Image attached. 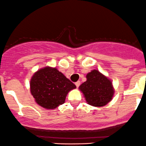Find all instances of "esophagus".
<instances>
[{
  "label": "esophagus",
  "mask_w": 146,
  "mask_h": 146,
  "mask_svg": "<svg viewBox=\"0 0 146 146\" xmlns=\"http://www.w3.org/2000/svg\"><path fill=\"white\" fill-rule=\"evenodd\" d=\"M80 84H81V81H76V83H75V85H76V88H78V87H79V86H80Z\"/></svg>",
  "instance_id": "esophagus-1"
}]
</instances>
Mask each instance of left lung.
Instances as JSON below:
<instances>
[{"label":"left lung","mask_w":146,"mask_h":146,"mask_svg":"<svg viewBox=\"0 0 146 146\" xmlns=\"http://www.w3.org/2000/svg\"><path fill=\"white\" fill-rule=\"evenodd\" d=\"M87 81L79 86L88 104L102 107L111 101L114 95L112 83L98 70H94L86 76Z\"/></svg>","instance_id":"obj_1"}]
</instances>
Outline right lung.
<instances>
[{
    "label": "right lung",
    "instance_id": "add662e5",
    "mask_svg": "<svg viewBox=\"0 0 146 146\" xmlns=\"http://www.w3.org/2000/svg\"><path fill=\"white\" fill-rule=\"evenodd\" d=\"M76 86L56 68L38 70L30 81V91L35 101L46 109L56 108L65 103L67 94Z\"/></svg>",
    "mask_w": 146,
    "mask_h": 146
}]
</instances>
